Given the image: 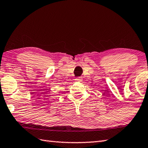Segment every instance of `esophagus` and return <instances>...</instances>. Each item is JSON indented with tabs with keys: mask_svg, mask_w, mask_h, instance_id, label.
I'll use <instances>...</instances> for the list:
<instances>
[{
	"mask_svg": "<svg viewBox=\"0 0 148 148\" xmlns=\"http://www.w3.org/2000/svg\"><path fill=\"white\" fill-rule=\"evenodd\" d=\"M81 77H77V78H76V79H75V80H76V81H81Z\"/></svg>",
	"mask_w": 148,
	"mask_h": 148,
	"instance_id": "obj_1",
	"label": "esophagus"
}]
</instances>
